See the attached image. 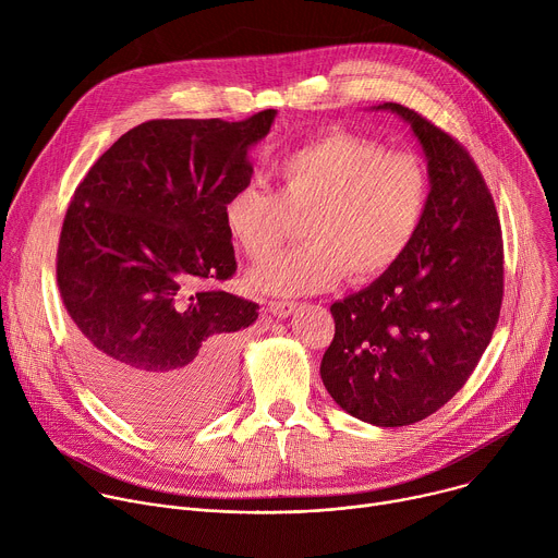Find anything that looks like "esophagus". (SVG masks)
I'll list each match as a JSON object with an SVG mask.
<instances>
[{
  "label": "esophagus",
  "instance_id": "34e87169",
  "mask_svg": "<svg viewBox=\"0 0 558 558\" xmlns=\"http://www.w3.org/2000/svg\"><path fill=\"white\" fill-rule=\"evenodd\" d=\"M267 306H269V311H271L276 317H289V315L298 308L295 302H287V300H271Z\"/></svg>",
  "mask_w": 558,
  "mask_h": 558
}]
</instances>
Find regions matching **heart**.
<instances>
[{"label": "heart", "mask_w": 558, "mask_h": 558, "mask_svg": "<svg viewBox=\"0 0 558 558\" xmlns=\"http://www.w3.org/2000/svg\"><path fill=\"white\" fill-rule=\"evenodd\" d=\"M274 192L233 190L222 203L231 243L252 263L269 260L302 218L306 243L252 274L271 293H315L340 282L384 276L424 222L430 179L422 158L386 151L373 138L327 132L271 166Z\"/></svg>", "instance_id": "1"}]
</instances>
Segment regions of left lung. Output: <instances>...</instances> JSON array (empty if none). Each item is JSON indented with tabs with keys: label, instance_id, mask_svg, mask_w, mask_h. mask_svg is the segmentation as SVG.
I'll list each match as a JSON object with an SVG mask.
<instances>
[{
	"label": "left lung",
	"instance_id": "left-lung-1",
	"mask_svg": "<svg viewBox=\"0 0 558 558\" xmlns=\"http://www.w3.org/2000/svg\"><path fill=\"white\" fill-rule=\"evenodd\" d=\"M379 108L409 121L426 151L428 209L400 260L331 304L320 375L349 415L397 428L439 411L480 364L504 300V238L468 149L411 108Z\"/></svg>",
	"mask_w": 558,
	"mask_h": 558
}]
</instances>
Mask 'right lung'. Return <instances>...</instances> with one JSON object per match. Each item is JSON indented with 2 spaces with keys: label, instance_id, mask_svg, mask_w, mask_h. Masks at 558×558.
I'll use <instances>...</instances> for the list:
<instances>
[{
  "label": "right lung",
  "instance_id": "obj_1",
  "mask_svg": "<svg viewBox=\"0 0 558 558\" xmlns=\"http://www.w3.org/2000/svg\"><path fill=\"white\" fill-rule=\"evenodd\" d=\"M274 117L145 121L99 156L68 205L57 284L74 355L145 430H185L227 400L235 338L260 306L211 287L238 267L222 203L250 185L247 149Z\"/></svg>",
  "mask_w": 558,
  "mask_h": 558
}]
</instances>
